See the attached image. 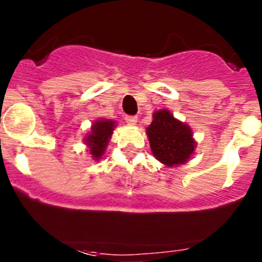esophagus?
<instances>
[{
  "instance_id": "obj_1",
  "label": "esophagus",
  "mask_w": 262,
  "mask_h": 262,
  "mask_svg": "<svg viewBox=\"0 0 262 262\" xmlns=\"http://www.w3.org/2000/svg\"><path fill=\"white\" fill-rule=\"evenodd\" d=\"M126 122H127V124H129V126H135V124L138 123V118H136V117H128V115H127Z\"/></svg>"
}]
</instances>
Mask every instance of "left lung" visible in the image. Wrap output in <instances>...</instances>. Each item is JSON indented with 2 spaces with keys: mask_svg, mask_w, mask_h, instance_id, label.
<instances>
[{
  "mask_svg": "<svg viewBox=\"0 0 262 262\" xmlns=\"http://www.w3.org/2000/svg\"><path fill=\"white\" fill-rule=\"evenodd\" d=\"M145 129L155 159L165 166L182 165L194 155L196 142L193 129L166 108L155 111L152 123Z\"/></svg>",
  "mask_w": 262,
  "mask_h": 262,
  "instance_id": "8db88e82",
  "label": "left lung"
}]
</instances>
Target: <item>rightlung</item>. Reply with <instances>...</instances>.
Here are the masks:
<instances>
[{"label":"right lung","instance_id":"add662e5","mask_svg":"<svg viewBox=\"0 0 262 262\" xmlns=\"http://www.w3.org/2000/svg\"><path fill=\"white\" fill-rule=\"evenodd\" d=\"M117 127V122L113 119L99 118L94 120L90 131L86 136H84V143L86 145V151L94 161H98L105 155L106 148L110 142L114 128Z\"/></svg>","mask_w":262,"mask_h":262}]
</instances>
